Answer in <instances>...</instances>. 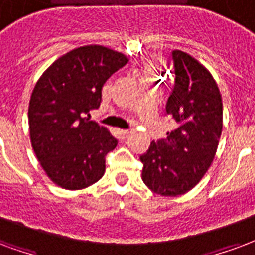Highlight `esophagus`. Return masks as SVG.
I'll use <instances>...</instances> for the list:
<instances>
[{
  "label": "esophagus",
  "mask_w": 255,
  "mask_h": 255,
  "mask_svg": "<svg viewBox=\"0 0 255 255\" xmlns=\"http://www.w3.org/2000/svg\"><path fill=\"white\" fill-rule=\"evenodd\" d=\"M130 133H131V131H130V130H128V129H125V130H121V134L124 135V137H128V135H129Z\"/></svg>",
  "instance_id": "obj_1"
}]
</instances>
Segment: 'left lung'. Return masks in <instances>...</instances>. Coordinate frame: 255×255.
I'll list each match as a JSON object with an SVG mask.
<instances>
[{"label":"left lung","instance_id":"left-lung-1","mask_svg":"<svg viewBox=\"0 0 255 255\" xmlns=\"http://www.w3.org/2000/svg\"><path fill=\"white\" fill-rule=\"evenodd\" d=\"M171 58L175 81L166 113L178 125L140 156L142 181L164 197L185 194L201 181L223 129L222 95L209 70L181 50H174Z\"/></svg>","mask_w":255,"mask_h":255}]
</instances>
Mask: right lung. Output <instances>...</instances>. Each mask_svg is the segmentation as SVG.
Instances as JSON below:
<instances>
[{
	"instance_id": "right-lung-1",
	"label": "right lung",
	"mask_w": 255,
	"mask_h": 255,
	"mask_svg": "<svg viewBox=\"0 0 255 255\" xmlns=\"http://www.w3.org/2000/svg\"><path fill=\"white\" fill-rule=\"evenodd\" d=\"M129 59L103 46H83L47 68L31 95L29 137L50 179L80 190L103 176L106 155L118 144L109 130L89 121L99 109L102 88Z\"/></svg>"
}]
</instances>
